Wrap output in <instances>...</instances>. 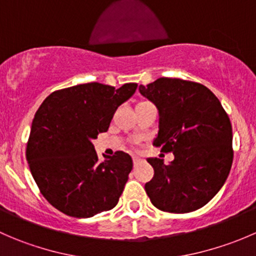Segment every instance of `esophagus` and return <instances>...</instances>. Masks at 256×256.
Listing matches in <instances>:
<instances>
[{"label": "esophagus", "mask_w": 256, "mask_h": 256, "mask_svg": "<svg viewBox=\"0 0 256 256\" xmlns=\"http://www.w3.org/2000/svg\"><path fill=\"white\" fill-rule=\"evenodd\" d=\"M132 161H134V166H138V164H140L141 162H142V160L138 158V157H134Z\"/></svg>", "instance_id": "34e87169"}]
</instances>
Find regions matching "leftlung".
I'll return each instance as SVG.
<instances>
[{"instance_id": "left-lung-1", "label": "left lung", "mask_w": 256, "mask_h": 256, "mask_svg": "<svg viewBox=\"0 0 256 256\" xmlns=\"http://www.w3.org/2000/svg\"><path fill=\"white\" fill-rule=\"evenodd\" d=\"M141 95L158 110L154 146L172 152L174 161L150 157L154 174L144 184L152 204L168 213H190L206 206L226 183L233 162V132L218 98L204 85L160 78Z\"/></svg>"}]
</instances>
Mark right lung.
Segmentation results:
<instances>
[{
  "label": "right lung",
  "mask_w": 256,
  "mask_h": 256,
  "mask_svg": "<svg viewBox=\"0 0 256 256\" xmlns=\"http://www.w3.org/2000/svg\"><path fill=\"white\" fill-rule=\"evenodd\" d=\"M136 89V82L74 85L52 92L37 110L26 156L40 193L62 213L90 218L118 204L132 158L118 151L99 162L92 140Z\"/></svg>",
  "instance_id": "1"
}]
</instances>
